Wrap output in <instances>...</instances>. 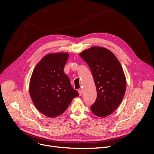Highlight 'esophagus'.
<instances>
[{
  "label": "esophagus",
  "mask_w": 154,
  "mask_h": 154,
  "mask_svg": "<svg viewBox=\"0 0 154 154\" xmlns=\"http://www.w3.org/2000/svg\"><path fill=\"white\" fill-rule=\"evenodd\" d=\"M78 92H79V94H80V96H82V94H83V91L82 89H79L78 90Z\"/></svg>",
  "instance_id": "esophagus-1"
}]
</instances>
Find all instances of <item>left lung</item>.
<instances>
[{"instance_id": "8db88e82", "label": "left lung", "mask_w": 154, "mask_h": 154, "mask_svg": "<svg viewBox=\"0 0 154 154\" xmlns=\"http://www.w3.org/2000/svg\"><path fill=\"white\" fill-rule=\"evenodd\" d=\"M90 67L97 91L91 109L96 116L106 117L122 101L127 82L123 68L116 56L104 48L92 47L80 54Z\"/></svg>"}]
</instances>
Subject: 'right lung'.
<instances>
[{
    "mask_svg": "<svg viewBox=\"0 0 154 154\" xmlns=\"http://www.w3.org/2000/svg\"><path fill=\"white\" fill-rule=\"evenodd\" d=\"M69 58L66 53L49 54L36 65L30 80L29 93L42 114L54 118L63 113L79 94L71 85L63 68Z\"/></svg>",
    "mask_w": 154,
    "mask_h": 154,
    "instance_id": "add662e5",
    "label": "right lung"
}]
</instances>
